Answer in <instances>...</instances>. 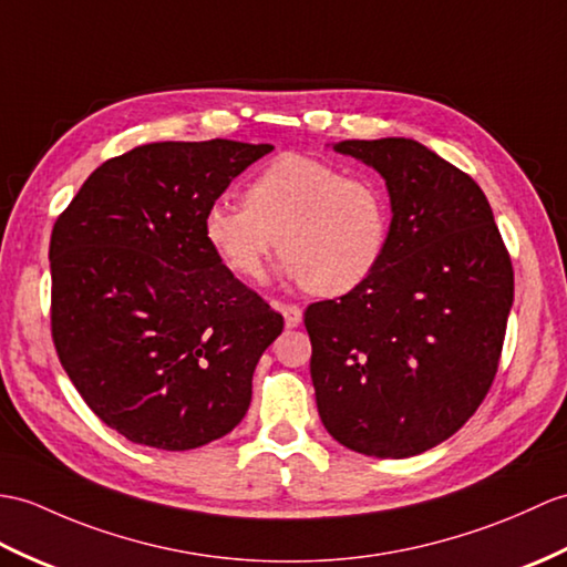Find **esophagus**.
<instances>
[{
	"instance_id": "obj_1",
	"label": "esophagus",
	"mask_w": 567,
	"mask_h": 567,
	"mask_svg": "<svg viewBox=\"0 0 567 567\" xmlns=\"http://www.w3.org/2000/svg\"><path fill=\"white\" fill-rule=\"evenodd\" d=\"M285 316V326L287 328H297L301 323V309L297 305H275Z\"/></svg>"
}]
</instances>
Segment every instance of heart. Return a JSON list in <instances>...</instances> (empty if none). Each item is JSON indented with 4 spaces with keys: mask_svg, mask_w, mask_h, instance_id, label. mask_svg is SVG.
I'll return each instance as SVG.
<instances>
[{
    "mask_svg": "<svg viewBox=\"0 0 567 567\" xmlns=\"http://www.w3.org/2000/svg\"><path fill=\"white\" fill-rule=\"evenodd\" d=\"M203 231L236 278L258 280L278 248L287 278L313 295L338 297L370 280L384 260L391 203L384 183L370 174L285 154L251 181L246 205H209Z\"/></svg>",
    "mask_w": 567,
    "mask_h": 567,
    "instance_id": "heart-1",
    "label": "heart"
}]
</instances>
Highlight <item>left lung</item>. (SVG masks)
<instances>
[{
  "instance_id": "obj_1",
  "label": "left lung",
  "mask_w": 567,
  "mask_h": 567,
  "mask_svg": "<svg viewBox=\"0 0 567 567\" xmlns=\"http://www.w3.org/2000/svg\"><path fill=\"white\" fill-rule=\"evenodd\" d=\"M386 181L391 236L370 280L305 313L323 427L377 458L450 440L488 393L515 299L512 260L478 183L405 137L346 140Z\"/></svg>"
}]
</instances>
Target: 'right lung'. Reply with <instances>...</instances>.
Instances as JSON below:
<instances>
[{
	"mask_svg": "<svg viewBox=\"0 0 567 567\" xmlns=\"http://www.w3.org/2000/svg\"><path fill=\"white\" fill-rule=\"evenodd\" d=\"M268 152L234 140L142 144L101 164L52 227L58 358L130 442L195 450L248 411L256 364L285 321L221 266L203 217Z\"/></svg>",
	"mask_w": 567,
	"mask_h": 567,
	"instance_id": "add662e5",
	"label": "right lung"
}]
</instances>
